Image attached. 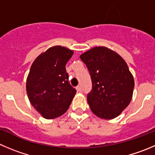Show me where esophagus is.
<instances>
[{"label":"esophagus","mask_w":155,"mask_h":155,"mask_svg":"<svg viewBox=\"0 0 155 155\" xmlns=\"http://www.w3.org/2000/svg\"><path fill=\"white\" fill-rule=\"evenodd\" d=\"M76 90L78 92H81V87L80 85H78V86L76 87Z\"/></svg>","instance_id":"obj_1"}]
</instances>
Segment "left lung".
Returning <instances> with one entry per match:
<instances>
[{
    "mask_svg": "<svg viewBox=\"0 0 155 155\" xmlns=\"http://www.w3.org/2000/svg\"><path fill=\"white\" fill-rule=\"evenodd\" d=\"M92 81L87 94L91 110L98 117L112 119L129 106L133 94V76L126 61L113 50L94 47L81 54Z\"/></svg>",
    "mask_w": 155,
    "mask_h": 155,
    "instance_id": "1",
    "label": "left lung"
}]
</instances>
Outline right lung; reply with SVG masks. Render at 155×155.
<instances>
[{"label": "right lung", "mask_w": 155, "mask_h": 155, "mask_svg": "<svg viewBox=\"0 0 155 155\" xmlns=\"http://www.w3.org/2000/svg\"><path fill=\"white\" fill-rule=\"evenodd\" d=\"M74 51L53 46L36 58L26 79V93L32 106L42 117L61 116L70 107L76 90L68 81L65 65Z\"/></svg>", "instance_id": "obj_1"}]
</instances>
